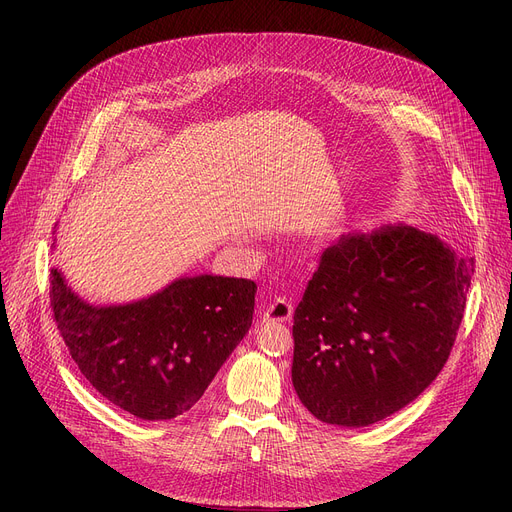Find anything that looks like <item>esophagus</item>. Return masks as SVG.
<instances>
[{
	"label": "esophagus",
	"mask_w": 512,
	"mask_h": 512,
	"mask_svg": "<svg viewBox=\"0 0 512 512\" xmlns=\"http://www.w3.org/2000/svg\"><path fill=\"white\" fill-rule=\"evenodd\" d=\"M290 317H292V305L282 297H276L263 309V319L267 321H288Z\"/></svg>",
	"instance_id": "34e87169"
}]
</instances>
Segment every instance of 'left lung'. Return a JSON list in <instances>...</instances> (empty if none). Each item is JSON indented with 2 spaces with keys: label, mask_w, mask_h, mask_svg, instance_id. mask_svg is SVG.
<instances>
[{
  "label": "left lung",
  "mask_w": 512,
  "mask_h": 512,
  "mask_svg": "<svg viewBox=\"0 0 512 512\" xmlns=\"http://www.w3.org/2000/svg\"><path fill=\"white\" fill-rule=\"evenodd\" d=\"M473 267L407 224L342 234L294 311L292 384L307 411L365 427L405 409L452 351Z\"/></svg>",
  "instance_id": "obj_1"
}]
</instances>
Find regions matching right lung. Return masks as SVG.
Masks as SVG:
<instances>
[{
	"label": "right lung",
	"instance_id": "right-lung-1",
	"mask_svg": "<svg viewBox=\"0 0 512 512\" xmlns=\"http://www.w3.org/2000/svg\"><path fill=\"white\" fill-rule=\"evenodd\" d=\"M255 292L245 278L199 274L139 301L95 305L53 267L49 294L58 330L89 384L134 417L164 421L195 405L245 338Z\"/></svg>",
	"mask_w": 512,
	"mask_h": 512
}]
</instances>
